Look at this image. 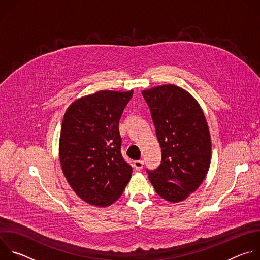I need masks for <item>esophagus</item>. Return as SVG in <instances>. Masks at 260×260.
Returning a JSON list of instances; mask_svg holds the SVG:
<instances>
[{
  "mask_svg": "<svg viewBox=\"0 0 260 260\" xmlns=\"http://www.w3.org/2000/svg\"><path fill=\"white\" fill-rule=\"evenodd\" d=\"M134 169L136 171H141L143 169V166H144V161L143 160H136L134 161Z\"/></svg>",
  "mask_w": 260,
  "mask_h": 260,
  "instance_id": "esophagus-1",
  "label": "esophagus"
}]
</instances>
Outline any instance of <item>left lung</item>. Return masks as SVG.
Masks as SVG:
<instances>
[{
	"label": "left lung",
	"instance_id": "obj_1",
	"mask_svg": "<svg viewBox=\"0 0 260 260\" xmlns=\"http://www.w3.org/2000/svg\"><path fill=\"white\" fill-rule=\"evenodd\" d=\"M161 148V164L148 171L156 193L170 203L187 199L211 162V137L203 110L185 89L165 84L143 90Z\"/></svg>",
	"mask_w": 260,
	"mask_h": 260
}]
</instances>
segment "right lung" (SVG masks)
<instances>
[{
    "label": "right lung",
    "mask_w": 260,
    "mask_h": 260,
    "mask_svg": "<svg viewBox=\"0 0 260 260\" xmlns=\"http://www.w3.org/2000/svg\"><path fill=\"white\" fill-rule=\"evenodd\" d=\"M134 90H100L73 102L59 137V160L72 189L87 204L112 205L122 194L133 169L123 159L119 119Z\"/></svg>",
    "instance_id": "1"
}]
</instances>
